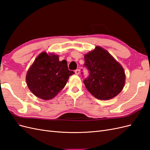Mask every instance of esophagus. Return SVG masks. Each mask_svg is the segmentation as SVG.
Returning <instances> with one entry per match:
<instances>
[{"label":"esophagus","mask_w":150,"mask_h":150,"mask_svg":"<svg viewBox=\"0 0 150 150\" xmlns=\"http://www.w3.org/2000/svg\"><path fill=\"white\" fill-rule=\"evenodd\" d=\"M79 73H80V70H79V69H76V70L75 71V74H76V75H79Z\"/></svg>","instance_id":"34e87169"}]
</instances>
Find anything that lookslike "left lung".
Listing matches in <instances>:
<instances>
[{
    "label": "left lung",
    "mask_w": 150,
    "mask_h": 150,
    "mask_svg": "<svg viewBox=\"0 0 150 150\" xmlns=\"http://www.w3.org/2000/svg\"><path fill=\"white\" fill-rule=\"evenodd\" d=\"M84 61L89 76L83 82L95 98L108 100L116 96L123 89L126 78L124 69L105 49L96 46L85 54Z\"/></svg>",
    "instance_id": "1"
}]
</instances>
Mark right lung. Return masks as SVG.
Here are the masks:
<instances>
[{"mask_svg": "<svg viewBox=\"0 0 150 150\" xmlns=\"http://www.w3.org/2000/svg\"><path fill=\"white\" fill-rule=\"evenodd\" d=\"M74 72L68 69L67 61H59V56L40 53L26 74V83L35 96L44 100L55 97L63 89Z\"/></svg>", "mask_w": 150, "mask_h": 150, "instance_id": "obj_1", "label": "right lung"}]
</instances>
